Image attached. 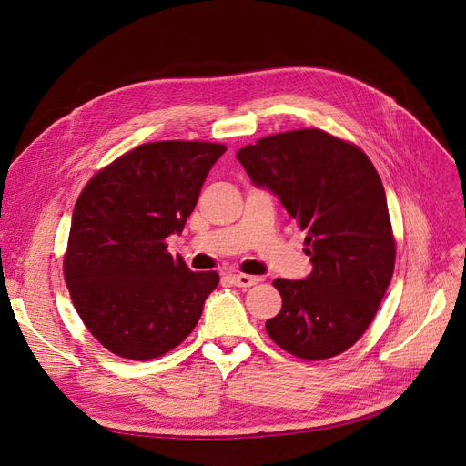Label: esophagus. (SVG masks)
<instances>
[{
    "label": "esophagus",
    "mask_w": 466,
    "mask_h": 466,
    "mask_svg": "<svg viewBox=\"0 0 466 466\" xmlns=\"http://www.w3.org/2000/svg\"><path fill=\"white\" fill-rule=\"evenodd\" d=\"M231 281H233V285H237V287L247 289V287H252V285L262 281V277L247 275V273H233V275H231Z\"/></svg>",
    "instance_id": "obj_1"
}]
</instances>
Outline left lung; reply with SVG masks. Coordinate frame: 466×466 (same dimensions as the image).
<instances>
[{"label": "left lung", "instance_id": "8db88e82", "mask_svg": "<svg viewBox=\"0 0 466 466\" xmlns=\"http://www.w3.org/2000/svg\"><path fill=\"white\" fill-rule=\"evenodd\" d=\"M237 158L306 231L313 266L300 281L275 279L283 308L266 321L268 334L296 358L339 356L373 321L394 273L379 172L360 147L315 127L262 137Z\"/></svg>", "mask_w": 466, "mask_h": 466}]
</instances>
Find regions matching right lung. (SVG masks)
<instances>
[{
	"label": "right lung",
	"instance_id": "add662e5",
	"mask_svg": "<svg viewBox=\"0 0 466 466\" xmlns=\"http://www.w3.org/2000/svg\"><path fill=\"white\" fill-rule=\"evenodd\" d=\"M226 145L157 141L93 176L72 212L65 281L87 330L126 360H153L197 327L216 271L166 252Z\"/></svg>",
	"mask_w": 466,
	"mask_h": 466
}]
</instances>
